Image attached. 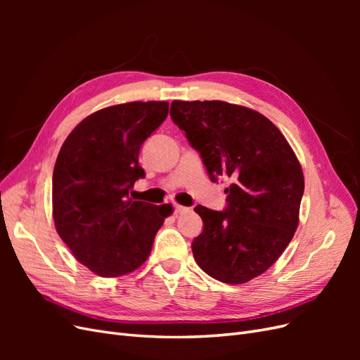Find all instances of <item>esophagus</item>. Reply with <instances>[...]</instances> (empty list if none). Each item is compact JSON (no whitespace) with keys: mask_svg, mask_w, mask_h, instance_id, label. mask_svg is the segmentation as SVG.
<instances>
[{"mask_svg":"<svg viewBox=\"0 0 360 360\" xmlns=\"http://www.w3.org/2000/svg\"><path fill=\"white\" fill-rule=\"evenodd\" d=\"M172 210H174V214H180V213L188 212V207L180 205V204H172Z\"/></svg>","mask_w":360,"mask_h":360,"instance_id":"obj_1","label":"esophagus"}]
</instances>
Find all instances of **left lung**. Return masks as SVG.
Instances as JSON below:
<instances>
[{
	"label": "left lung",
	"mask_w": 360,
	"mask_h": 360,
	"mask_svg": "<svg viewBox=\"0 0 360 360\" xmlns=\"http://www.w3.org/2000/svg\"><path fill=\"white\" fill-rule=\"evenodd\" d=\"M169 115L198 151L212 181L228 179L222 212L197 205L204 222L192 252L225 284L259 276L284 252L299 225L300 163L281 130L259 112L222 101H174Z\"/></svg>",
	"instance_id": "left-lung-1"
}]
</instances>
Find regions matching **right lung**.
Instances as JSON below:
<instances>
[{
  "label": "right lung",
  "instance_id": "obj_1",
  "mask_svg": "<svg viewBox=\"0 0 360 360\" xmlns=\"http://www.w3.org/2000/svg\"><path fill=\"white\" fill-rule=\"evenodd\" d=\"M168 102H129L97 111L64 141L52 176V214L75 258L102 278L136 270L151 252L169 204L129 198L146 172L141 146L168 115Z\"/></svg>",
  "mask_w": 360,
  "mask_h": 360
}]
</instances>
